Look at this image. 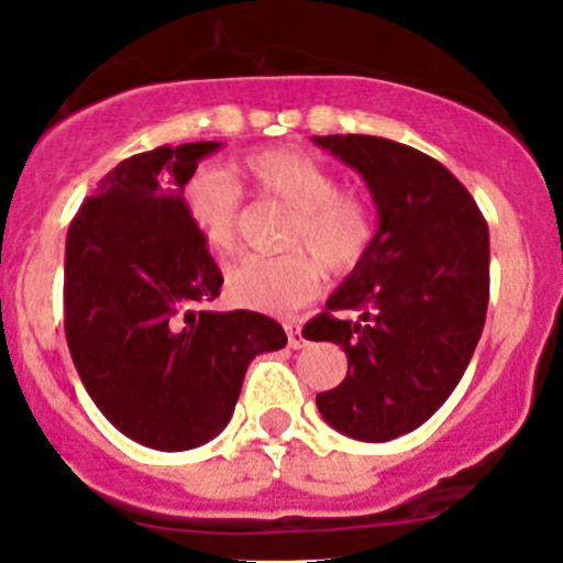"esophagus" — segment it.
Returning a JSON list of instances; mask_svg holds the SVG:
<instances>
[{"instance_id":"1","label":"esophagus","mask_w":563,"mask_h":563,"mask_svg":"<svg viewBox=\"0 0 563 563\" xmlns=\"http://www.w3.org/2000/svg\"><path fill=\"white\" fill-rule=\"evenodd\" d=\"M286 334H288V345H291V349H302L305 343H308V340H305V334H302V327H299V323H286Z\"/></svg>"}]
</instances>
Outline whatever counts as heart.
<instances>
[{
    "label": "heart",
    "mask_w": 563,
    "mask_h": 563,
    "mask_svg": "<svg viewBox=\"0 0 563 563\" xmlns=\"http://www.w3.org/2000/svg\"><path fill=\"white\" fill-rule=\"evenodd\" d=\"M236 174L266 201L291 209L283 245L291 253L277 258L236 261L225 272V294L240 308L286 316L302 308L321 288V266L349 275L371 253L376 212L362 192L338 187V174L299 150L253 152ZM187 220L203 245L229 253L236 245L242 196L229 176L198 172L181 190Z\"/></svg>",
    "instance_id": "obj_1"
}]
</instances>
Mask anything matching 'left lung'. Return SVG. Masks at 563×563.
I'll return each mask as SVG.
<instances>
[{"mask_svg":"<svg viewBox=\"0 0 563 563\" xmlns=\"http://www.w3.org/2000/svg\"><path fill=\"white\" fill-rule=\"evenodd\" d=\"M362 174L378 212L367 258L334 288L308 340L343 345L349 373L316 395L356 441H391L428 422L463 378L490 297V236L471 192L433 157L378 135H316ZM360 309L361 321L334 312Z\"/></svg>","mask_w":563,"mask_h":563,"instance_id":"8db88e82","label":"left lung"}]
</instances>
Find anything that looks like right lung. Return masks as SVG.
Segmentation results:
<instances>
[{"label":"right lung","instance_id":"right-lung-1","mask_svg":"<svg viewBox=\"0 0 563 563\" xmlns=\"http://www.w3.org/2000/svg\"><path fill=\"white\" fill-rule=\"evenodd\" d=\"M220 141L157 146L100 179L65 245V334L95 406L119 433L161 452L229 424L247 365L286 345L269 316L192 310L223 275L187 220L185 190Z\"/></svg>","mask_w":563,"mask_h":563}]
</instances>
